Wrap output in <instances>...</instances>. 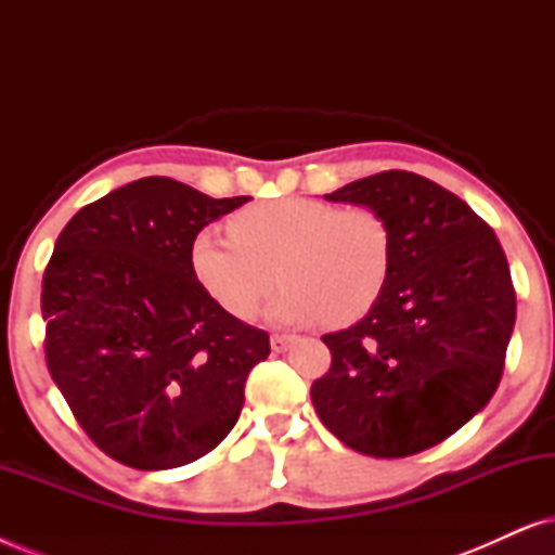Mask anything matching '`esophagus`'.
Listing matches in <instances>:
<instances>
[{"mask_svg":"<svg viewBox=\"0 0 555 555\" xmlns=\"http://www.w3.org/2000/svg\"><path fill=\"white\" fill-rule=\"evenodd\" d=\"M295 340H298V336H291V333H272L270 346L275 353H285L287 348L295 344Z\"/></svg>","mask_w":555,"mask_h":555,"instance_id":"34e87169","label":"esophagus"}]
</instances>
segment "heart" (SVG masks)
<instances>
[{
    "label": "heart",
    "instance_id": "heart-1",
    "mask_svg": "<svg viewBox=\"0 0 555 555\" xmlns=\"http://www.w3.org/2000/svg\"><path fill=\"white\" fill-rule=\"evenodd\" d=\"M391 230L371 207L306 196L260 202L230 217V234L202 230L189 268L217 306L249 318L280 280L272 323L359 321L382 298L391 272Z\"/></svg>",
    "mask_w": 555,
    "mask_h": 555
}]
</instances>
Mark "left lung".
I'll return each instance as SVG.
<instances>
[{
    "label": "left lung",
    "instance_id": "obj_1",
    "mask_svg": "<svg viewBox=\"0 0 555 555\" xmlns=\"http://www.w3.org/2000/svg\"><path fill=\"white\" fill-rule=\"evenodd\" d=\"M325 199L378 211L393 255L376 306L323 336L333 361L310 399L356 452L429 450L482 412L503 376L515 325L503 247L460 196L412 171L374 173Z\"/></svg>",
    "mask_w": 555,
    "mask_h": 555
}]
</instances>
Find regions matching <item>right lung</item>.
<instances>
[{
    "instance_id": "obj_1",
    "label": "right lung",
    "mask_w": 555,
    "mask_h": 555,
    "mask_svg": "<svg viewBox=\"0 0 555 555\" xmlns=\"http://www.w3.org/2000/svg\"><path fill=\"white\" fill-rule=\"evenodd\" d=\"M249 196L146 177L82 207L42 280L44 359L86 435L135 469H171L237 424L268 333L217 306L189 268L194 234Z\"/></svg>"
}]
</instances>
